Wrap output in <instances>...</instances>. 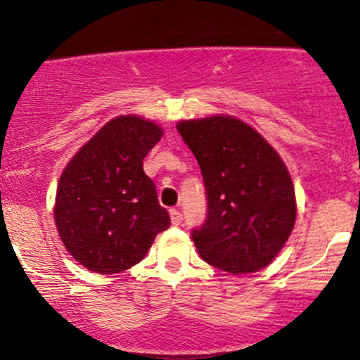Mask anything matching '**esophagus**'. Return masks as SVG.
Listing matches in <instances>:
<instances>
[{
  "mask_svg": "<svg viewBox=\"0 0 360 360\" xmlns=\"http://www.w3.org/2000/svg\"><path fill=\"white\" fill-rule=\"evenodd\" d=\"M169 219H172L173 225L176 226V225H180L181 219H184V218H181V212L179 210H172V211H169Z\"/></svg>",
  "mask_w": 360,
  "mask_h": 360,
  "instance_id": "34e87169",
  "label": "esophagus"
}]
</instances>
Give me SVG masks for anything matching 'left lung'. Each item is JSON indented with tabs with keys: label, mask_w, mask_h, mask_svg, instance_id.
<instances>
[{
	"label": "left lung",
	"mask_w": 360,
	"mask_h": 360,
	"mask_svg": "<svg viewBox=\"0 0 360 360\" xmlns=\"http://www.w3.org/2000/svg\"><path fill=\"white\" fill-rule=\"evenodd\" d=\"M207 194V218L192 231L199 256L231 274L271 264L297 218L295 188L276 149L230 115L181 120Z\"/></svg>",
	"instance_id": "obj_1"
}]
</instances>
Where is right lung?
<instances>
[{
    "mask_svg": "<svg viewBox=\"0 0 360 360\" xmlns=\"http://www.w3.org/2000/svg\"><path fill=\"white\" fill-rule=\"evenodd\" d=\"M163 134L153 120L120 115L65 166L53 214L65 249L89 271L113 274L132 268L169 226L142 168Z\"/></svg>",
    "mask_w": 360,
    "mask_h": 360,
    "instance_id": "add662e5",
    "label": "right lung"
}]
</instances>
